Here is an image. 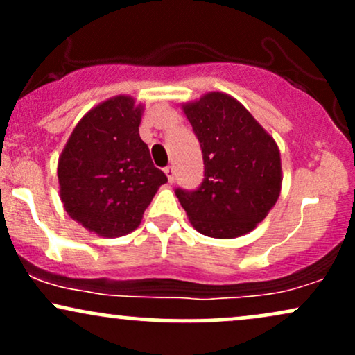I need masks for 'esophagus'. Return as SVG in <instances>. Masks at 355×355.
I'll return each instance as SVG.
<instances>
[{"label":"esophagus","instance_id":"34e87169","mask_svg":"<svg viewBox=\"0 0 355 355\" xmlns=\"http://www.w3.org/2000/svg\"><path fill=\"white\" fill-rule=\"evenodd\" d=\"M165 175H166V178H168V183H173V180H175V170H173V166H166V168H165Z\"/></svg>","mask_w":355,"mask_h":355}]
</instances>
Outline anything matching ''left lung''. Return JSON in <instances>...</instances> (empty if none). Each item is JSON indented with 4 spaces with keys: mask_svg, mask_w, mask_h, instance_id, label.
<instances>
[{
    "mask_svg": "<svg viewBox=\"0 0 355 355\" xmlns=\"http://www.w3.org/2000/svg\"><path fill=\"white\" fill-rule=\"evenodd\" d=\"M200 141L205 178L200 189H178L193 229L207 237L235 239L267 217L282 189V164L274 137L223 92L182 105Z\"/></svg>",
    "mask_w": 355,
    "mask_h": 355,
    "instance_id": "1",
    "label": "left lung"
}]
</instances>
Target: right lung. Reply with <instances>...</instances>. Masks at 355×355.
Segmentation results:
<instances>
[{
	"instance_id": "1",
	"label": "right lung",
	"mask_w": 355,
	"mask_h": 355,
	"mask_svg": "<svg viewBox=\"0 0 355 355\" xmlns=\"http://www.w3.org/2000/svg\"><path fill=\"white\" fill-rule=\"evenodd\" d=\"M144 105L116 95L93 107L73 128L58 158L60 198L81 227L105 239L140 225L166 183L138 133Z\"/></svg>"
}]
</instances>
